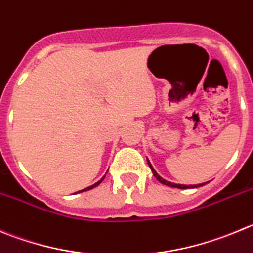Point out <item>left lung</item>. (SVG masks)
Listing matches in <instances>:
<instances>
[{"mask_svg": "<svg viewBox=\"0 0 253 253\" xmlns=\"http://www.w3.org/2000/svg\"><path fill=\"white\" fill-rule=\"evenodd\" d=\"M147 164H148V166H150L151 171H152L153 176H155L156 178H157V180L160 181V182L164 183V185H166V186H169V187H176V188H193V187H201V186L206 185V182H205V183H198V185H181V183L169 182V181H167V180H165V178H162V177L160 176V174L155 171V169H153V167H152V165H151V162L148 161V159H147Z\"/></svg>", "mask_w": 253, "mask_h": 253, "instance_id": "obj_1", "label": "left lung"}]
</instances>
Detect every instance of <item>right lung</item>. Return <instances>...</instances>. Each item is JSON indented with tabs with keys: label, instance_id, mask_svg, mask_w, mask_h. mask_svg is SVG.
Here are the masks:
<instances>
[{
	"label": "right lung",
	"instance_id": "add662e5",
	"mask_svg": "<svg viewBox=\"0 0 253 253\" xmlns=\"http://www.w3.org/2000/svg\"><path fill=\"white\" fill-rule=\"evenodd\" d=\"M106 173H107V172H106ZM105 176H106V174H105ZM105 176H103V177H102V178H101V180H100V181H97V182H96V183H93V185H92V186H88V187L84 188V190H81V191H77V192H75V193L84 192V191H88V190H91V188L96 187V186H98V185H100V183H101V182H102V181H103V178H105Z\"/></svg>",
	"mask_w": 253,
	"mask_h": 253
}]
</instances>
